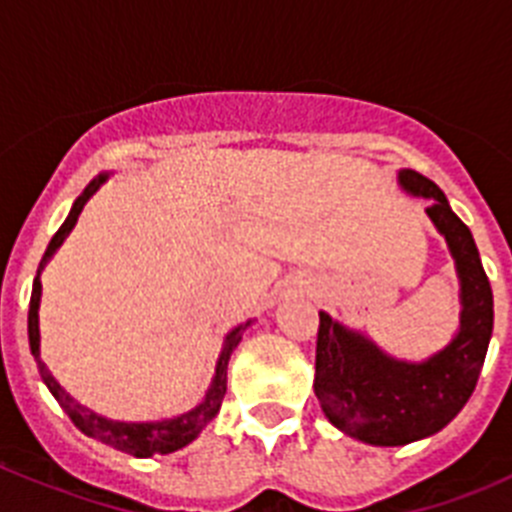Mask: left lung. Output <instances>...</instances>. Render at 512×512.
<instances>
[{"instance_id": "1", "label": "left lung", "mask_w": 512, "mask_h": 512, "mask_svg": "<svg viewBox=\"0 0 512 512\" xmlns=\"http://www.w3.org/2000/svg\"><path fill=\"white\" fill-rule=\"evenodd\" d=\"M397 182L413 197L431 200L428 217L446 238L459 274V333L425 361L392 359L366 336L320 312L315 395L325 418L372 446H405L438 433L459 415L477 387L492 338V287L469 228L441 189L413 169Z\"/></svg>"}]
</instances>
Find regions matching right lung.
<instances>
[{
  "label": "right lung",
  "instance_id": "right-lung-1",
  "mask_svg": "<svg viewBox=\"0 0 512 512\" xmlns=\"http://www.w3.org/2000/svg\"><path fill=\"white\" fill-rule=\"evenodd\" d=\"M107 176L110 174H99L97 179H92V182H89V187L81 192V197H76L69 217L63 220V225L58 228V233L53 235L51 243H48V248H45L43 261H40V266H38V274H35V279H33V295H30V310H27V338H30V351H33L35 361H38L40 377H43L45 387L51 390V395L56 397L58 405L66 410V415L74 420L76 428H79L81 433H87V436L97 438V441L107 443V446H112V449L140 456V459H148V456H153V454H171V451L184 449V446L200 436L202 428H205V425L215 418L217 410H220V405H223V397H225L230 354H233V348L241 343L243 330L251 325V320L243 325H238V328H233L228 336H225L223 351H220V356H217V364H215V377H212V384H210V390H207L205 400H202L197 408L189 410V413L176 415V418L153 420V423H122V420H107V418H102V415L92 413L89 408H84L81 402H76L69 392L63 390L61 384L53 379V374L45 369L43 361H40L38 310H40V292H43V284H40V271H43L45 264L51 261L53 253L58 251V246L66 241V235H69L71 228L76 225V220H79L81 210H84V205L89 202V197H92V194L97 192L104 182H107Z\"/></svg>",
  "mask_w": 512,
  "mask_h": 512
}]
</instances>
